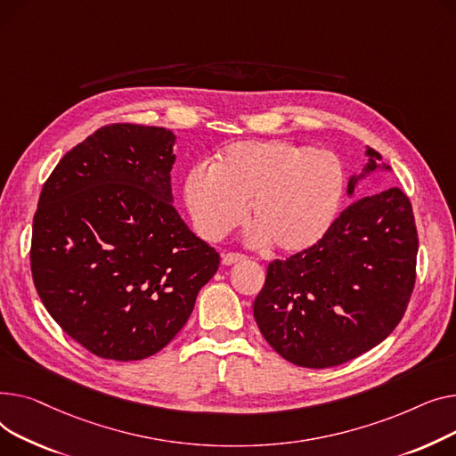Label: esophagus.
Here are the masks:
<instances>
[{
	"label": "esophagus",
	"instance_id": "1",
	"mask_svg": "<svg viewBox=\"0 0 456 456\" xmlns=\"http://www.w3.org/2000/svg\"><path fill=\"white\" fill-rule=\"evenodd\" d=\"M245 259H247V256L245 254H239V252H226V254H223V263L224 265L240 263V261H245Z\"/></svg>",
	"mask_w": 456,
	"mask_h": 456
}]
</instances>
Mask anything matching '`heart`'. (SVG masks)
Returning <instances> with one entry per match:
<instances>
[{
    "mask_svg": "<svg viewBox=\"0 0 456 456\" xmlns=\"http://www.w3.org/2000/svg\"><path fill=\"white\" fill-rule=\"evenodd\" d=\"M346 190L344 167L326 149L289 142L230 145L211 169L195 167L183 197L197 230L221 239L245 219L254 237L283 256L311 250L331 230Z\"/></svg>",
    "mask_w": 456,
    "mask_h": 456,
    "instance_id": "1",
    "label": "heart"
}]
</instances>
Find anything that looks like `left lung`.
<instances>
[{
	"instance_id": "1",
	"label": "left lung",
	"mask_w": 456,
	"mask_h": 456,
	"mask_svg": "<svg viewBox=\"0 0 456 456\" xmlns=\"http://www.w3.org/2000/svg\"><path fill=\"white\" fill-rule=\"evenodd\" d=\"M364 171L390 166L366 149ZM357 178L347 183L354 193ZM418 230L399 187L362 197L316 247L266 269L254 302L265 340L289 362L330 368L383 342L401 322L416 281Z\"/></svg>"
}]
</instances>
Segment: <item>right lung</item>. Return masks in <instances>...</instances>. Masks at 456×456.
I'll use <instances>...</instances> for the list:
<instances>
[{
  "label": "right lung",
  "instance_id": "add662e5",
  "mask_svg": "<svg viewBox=\"0 0 456 456\" xmlns=\"http://www.w3.org/2000/svg\"><path fill=\"white\" fill-rule=\"evenodd\" d=\"M175 136L114 123L73 147L45 180L31 273L53 320L97 357L140 361L190 318L221 257L173 206Z\"/></svg>",
  "mask_w": 456,
  "mask_h": 456
}]
</instances>
